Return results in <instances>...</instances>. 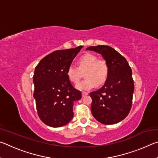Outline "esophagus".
I'll return each instance as SVG.
<instances>
[{"label":"esophagus","instance_id":"1","mask_svg":"<svg viewBox=\"0 0 158 158\" xmlns=\"http://www.w3.org/2000/svg\"><path fill=\"white\" fill-rule=\"evenodd\" d=\"M87 95H89V93H86V92L82 93V97H85V96H86Z\"/></svg>","mask_w":158,"mask_h":158}]
</instances>
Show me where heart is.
<instances>
[{
    "mask_svg": "<svg viewBox=\"0 0 158 158\" xmlns=\"http://www.w3.org/2000/svg\"><path fill=\"white\" fill-rule=\"evenodd\" d=\"M79 68L71 65L67 70V77L71 82L77 84L81 78L82 73H84L85 79L77 84V89L79 90H89L103 85L109 76V68L107 63L104 60H98L93 53H85L79 58Z\"/></svg>",
    "mask_w": 158,
    "mask_h": 158,
    "instance_id": "b5f03b06",
    "label": "heart"
}]
</instances>
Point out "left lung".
I'll use <instances>...</instances> for the list:
<instances>
[{
    "label": "left lung",
    "instance_id": "left-lung-1",
    "mask_svg": "<svg viewBox=\"0 0 158 158\" xmlns=\"http://www.w3.org/2000/svg\"><path fill=\"white\" fill-rule=\"evenodd\" d=\"M86 50L101 54L109 68L108 78L103 86L90 93L93 116L102 124L118 123L127 116L132 106V69L127 60L111 47L99 45L89 47Z\"/></svg>",
    "mask_w": 158,
    "mask_h": 158
}]
</instances>
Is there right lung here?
<instances>
[{
	"instance_id": "obj_1",
	"label": "right lung",
	"mask_w": 158,
	"mask_h": 158,
	"mask_svg": "<svg viewBox=\"0 0 158 158\" xmlns=\"http://www.w3.org/2000/svg\"><path fill=\"white\" fill-rule=\"evenodd\" d=\"M82 47L53 52L42 58L35 69L33 97L37 114L50 127L68 124L74 116V102L81 98V93L67 77V70Z\"/></svg>"
}]
</instances>
